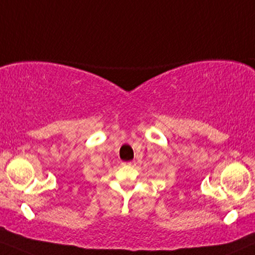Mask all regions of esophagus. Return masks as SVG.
<instances>
[{
    "instance_id": "esophagus-1",
    "label": "esophagus",
    "mask_w": 255,
    "mask_h": 255,
    "mask_svg": "<svg viewBox=\"0 0 255 255\" xmlns=\"http://www.w3.org/2000/svg\"><path fill=\"white\" fill-rule=\"evenodd\" d=\"M127 165H129V166H135V161H129V162H127Z\"/></svg>"
}]
</instances>
